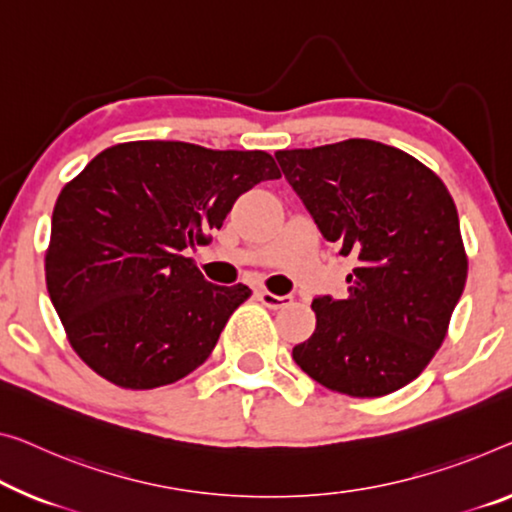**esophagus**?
I'll return each instance as SVG.
<instances>
[{
  "label": "esophagus",
  "mask_w": 512,
  "mask_h": 512,
  "mask_svg": "<svg viewBox=\"0 0 512 512\" xmlns=\"http://www.w3.org/2000/svg\"><path fill=\"white\" fill-rule=\"evenodd\" d=\"M258 300H261L267 309H283V306L293 302V295H274L270 290H261V293H258Z\"/></svg>",
  "instance_id": "1"
}]
</instances>
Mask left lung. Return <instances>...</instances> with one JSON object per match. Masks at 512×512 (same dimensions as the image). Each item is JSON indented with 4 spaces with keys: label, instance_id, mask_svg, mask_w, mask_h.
I'll return each mask as SVG.
<instances>
[{
    "label": "left lung",
    "instance_id": "1",
    "mask_svg": "<svg viewBox=\"0 0 512 512\" xmlns=\"http://www.w3.org/2000/svg\"><path fill=\"white\" fill-rule=\"evenodd\" d=\"M322 238L352 256L345 300L316 297L293 359L322 387L377 398L419 377L467 281L460 219L435 171L371 139L274 153Z\"/></svg>",
    "mask_w": 512,
    "mask_h": 512
}]
</instances>
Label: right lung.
I'll return each instance as SVG.
<instances>
[{"instance_id":"1","label":"right lung","mask_w":512,"mask_h":512,"mask_svg":"<svg viewBox=\"0 0 512 512\" xmlns=\"http://www.w3.org/2000/svg\"><path fill=\"white\" fill-rule=\"evenodd\" d=\"M281 178L265 151L128 141L61 190L45 251L47 293L68 343L121 389L178 382L210 357L251 290L203 279L185 251L235 199Z\"/></svg>"}]
</instances>
